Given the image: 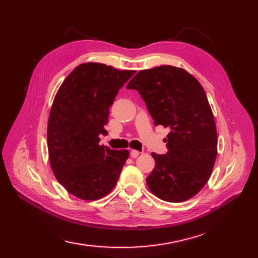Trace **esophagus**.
<instances>
[{"instance_id": "esophagus-1", "label": "esophagus", "mask_w": 258, "mask_h": 258, "mask_svg": "<svg viewBox=\"0 0 258 258\" xmlns=\"http://www.w3.org/2000/svg\"><path fill=\"white\" fill-rule=\"evenodd\" d=\"M139 154H140V152H139V151H137V150H131L130 151V156H131V158H134V159L138 158Z\"/></svg>"}]
</instances>
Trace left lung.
<instances>
[{"mask_svg": "<svg viewBox=\"0 0 258 258\" xmlns=\"http://www.w3.org/2000/svg\"><path fill=\"white\" fill-rule=\"evenodd\" d=\"M127 89L139 92L154 124L168 128L165 154L152 153L147 184L156 197L181 203L210 178L217 158V129L199 82L184 69L162 66L138 73Z\"/></svg>", "mask_w": 258, "mask_h": 258, "instance_id": "8db88e82", "label": "left lung"}]
</instances>
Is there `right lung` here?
<instances>
[{
  "mask_svg": "<svg viewBox=\"0 0 258 258\" xmlns=\"http://www.w3.org/2000/svg\"><path fill=\"white\" fill-rule=\"evenodd\" d=\"M136 71L102 63L80 64L54 97L48 121V151L56 180L73 196L96 200L116 185L128 150L99 146L109 108Z\"/></svg>",
  "mask_w": 258,
  "mask_h": 258,
  "instance_id": "add662e5",
  "label": "right lung"
}]
</instances>
